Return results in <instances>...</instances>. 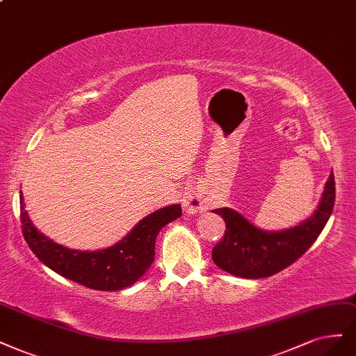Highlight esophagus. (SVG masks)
I'll return each instance as SVG.
<instances>
[{"mask_svg": "<svg viewBox=\"0 0 356 356\" xmlns=\"http://www.w3.org/2000/svg\"><path fill=\"white\" fill-rule=\"evenodd\" d=\"M204 200L200 194H194L184 200V209L188 213H200L204 209Z\"/></svg>", "mask_w": 356, "mask_h": 356, "instance_id": "esophagus-1", "label": "esophagus"}]
</instances>
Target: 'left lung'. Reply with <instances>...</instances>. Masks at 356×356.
<instances>
[{
  "instance_id": "8db88e82",
  "label": "left lung",
  "mask_w": 356,
  "mask_h": 356,
  "mask_svg": "<svg viewBox=\"0 0 356 356\" xmlns=\"http://www.w3.org/2000/svg\"><path fill=\"white\" fill-rule=\"evenodd\" d=\"M336 199L334 175L330 174L315 212L300 224L281 229L257 228L231 207L213 212L225 220V236L212 250V259L224 271L240 278H264L291 265L308 250L321 234Z\"/></svg>"
}]
</instances>
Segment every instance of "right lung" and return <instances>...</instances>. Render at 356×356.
<instances>
[{"mask_svg": "<svg viewBox=\"0 0 356 356\" xmlns=\"http://www.w3.org/2000/svg\"><path fill=\"white\" fill-rule=\"evenodd\" d=\"M182 215L179 204L165 206L143 218L113 246L100 250H75L53 241L33 225L24 211L20 191L22 229L31 250L58 275L94 290L118 291L132 286L154 261L156 237L161 229Z\"/></svg>", "mask_w": 356, "mask_h": 356, "instance_id": "obj_1", "label": "right lung"}]
</instances>
